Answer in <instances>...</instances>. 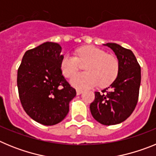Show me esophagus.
Wrapping results in <instances>:
<instances>
[{"instance_id":"esophagus-1","label":"esophagus","mask_w":156,"mask_h":156,"mask_svg":"<svg viewBox=\"0 0 156 156\" xmlns=\"http://www.w3.org/2000/svg\"><path fill=\"white\" fill-rule=\"evenodd\" d=\"M83 92L82 90H80V89H76V94L77 95H80L81 93Z\"/></svg>"}]
</instances>
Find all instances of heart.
Listing matches in <instances>:
<instances>
[{
	"instance_id": "1",
	"label": "heart",
	"mask_w": 156,
	"mask_h": 156,
	"mask_svg": "<svg viewBox=\"0 0 156 156\" xmlns=\"http://www.w3.org/2000/svg\"><path fill=\"white\" fill-rule=\"evenodd\" d=\"M86 65L87 73H77L70 80V83L77 88L93 87L98 84L101 87L109 86L118 76L119 62L112 55H108L104 50L95 46H86L80 48L76 56L65 55L60 62L62 73L70 77Z\"/></svg>"
}]
</instances>
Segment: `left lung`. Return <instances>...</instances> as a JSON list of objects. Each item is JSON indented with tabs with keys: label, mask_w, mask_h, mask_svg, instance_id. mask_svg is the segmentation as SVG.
Returning a JSON list of instances; mask_svg holds the SVG:
<instances>
[{
	"label": "left lung",
	"mask_w": 156,
	"mask_h": 156,
	"mask_svg": "<svg viewBox=\"0 0 156 156\" xmlns=\"http://www.w3.org/2000/svg\"><path fill=\"white\" fill-rule=\"evenodd\" d=\"M119 62L118 76L108 87L95 92L90 105L92 116L106 126L126 120L137 105L140 85V66L133 52L115 43H108Z\"/></svg>",
	"instance_id": "8db88e82"
}]
</instances>
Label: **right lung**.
Segmentation results:
<instances>
[{
  "mask_svg": "<svg viewBox=\"0 0 156 156\" xmlns=\"http://www.w3.org/2000/svg\"><path fill=\"white\" fill-rule=\"evenodd\" d=\"M57 43L46 42L26 51L18 69L19 99L27 115L46 126L65 119L76 94L60 69L63 55Z\"/></svg>",
  "mask_w": 156,
  "mask_h": 156,
  "instance_id": "add662e5",
  "label": "right lung"
}]
</instances>
